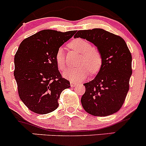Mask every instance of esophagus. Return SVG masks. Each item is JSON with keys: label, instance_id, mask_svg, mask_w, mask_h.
Returning a JSON list of instances; mask_svg holds the SVG:
<instances>
[{"label": "esophagus", "instance_id": "obj_1", "mask_svg": "<svg viewBox=\"0 0 146 146\" xmlns=\"http://www.w3.org/2000/svg\"><path fill=\"white\" fill-rule=\"evenodd\" d=\"M70 86H72V87H73V86H76L77 83H76V82H70Z\"/></svg>", "mask_w": 146, "mask_h": 146}]
</instances>
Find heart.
<instances>
[{
	"mask_svg": "<svg viewBox=\"0 0 146 146\" xmlns=\"http://www.w3.org/2000/svg\"><path fill=\"white\" fill-rule=\"evenodd\" d=\"M69 46L76 52L82 54L80 64L82 66L66 69L63 73L64 78L71 81H80L89 76V71L91 73H96L100 70L102 65L101 55L98 50L93 48L90 43L82 39H77L71 41ZM55 61L60 69H64L66 59L64 51L62 48L57 50Z\"/></svg>",
	"mask_w": 146,
	"mask_h": 146,
	"instance_id": "1",
	"label": "heart"
}]
</instances>
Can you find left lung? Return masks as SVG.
Returning <instances> with one entry per match:
<instances>
[{"mask_svg": "<svg viewBox=\"0 0 146 146\" xmlns=\"http://www.w3.org/2000/svg\"><path fill=\"white\" fill-rule=\"evenodd\" d=\"M74 37L94 44L102 57L97 76L84 84L86 91L81 98L83 108L96 116L116 113L125 101L132 73V55L125 41L100 28L79 30Z\"/></svg>", "mask_w": 146, "mask_h": 146, "instance_id": "1", "label": "left lung"}]
</instances>
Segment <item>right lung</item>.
Masks as SVG:
<instances>
[{
    "label": "right lung",
    "mask_w": 146,
    "mask_h": 146,
    "mask_svg": "<svg viewBox=\"0 0 146 146\" xmlns=\"http://www.w3.org/2000/svg\"><path fill=\"white\" fill-rule=\"evenodd\" d=\"M76 33L44 30L26 38L14 56V76L21 100L30 111L39 114L59 106L61 93L70 87L62 78L55 61L57 51Z\"/></svg>",
    "instance_id": "obj_1"
}]
</instances>
